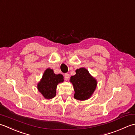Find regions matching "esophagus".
Segmentation results:
<instances>
[{
  "instance_id": "esophagus-1",
  "label": "esophagus",
  "mask_w": 135,
  "mask_h": 135,
  "mask_svg": "<svg viewBox=\"0 0 135 135\" xmlns=\"http://www.w3.org/2000/svg\"><path fill=\"white\" fill-rule=\"evenodd\" d=\"M64 76H65V79L66 80H68L69 79V74L68 73H65L64 75Z\"/></svg>"
}]
</instances>
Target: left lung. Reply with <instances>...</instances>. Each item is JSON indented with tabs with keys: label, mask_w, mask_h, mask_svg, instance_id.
Returning <instances> with one entry per match:
<instances>
[{
	"label": "left lung",
	"mask_w": 135,
	"mask_h": 135,
	"mask_svg": "<svg viewBox=\"0 0 135 135\" xmlns=\"http://www.w3.org/2000/svg\"><path fill=\"white\" fill-rule=\"evenodd\" d=\"M76 73L75 76L70 78L75 91L74 98L78 100H86L94 93L97 87V81L85 68L77 69Z\"/></svg>",
	"instance_id": "left-lung-1"
}]
</instances>
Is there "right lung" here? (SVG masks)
Instances as JSON below:
<instances>
[{"label":"right lung","mask_w":135,"mask_h":135,"mask_svg":"<svg viewBox=\"0 0 135 135\" xmlns=\"http://www.w3.org/2000/svg\"><path fill=\"white\" fill-rule=\"evenodd\" d=\"M64 81V76L61 74L55 75L51 69H47L44 73L42 78L38 84V89L46 99L55 97L56 89L59 83Z\"/></svg>","instance_id":"right-lung-1"}]
</instances>
